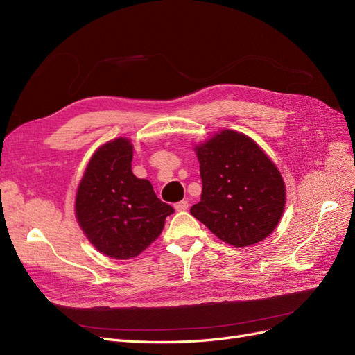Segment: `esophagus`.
Instances as JSON below:
<instances>
[{
    "instance_id": "1",
    "label": "esophagus",
    "mask_w": 355,
    "mask_h": 355,
    "mask_svg": "<svg viewBox=\"0 0 355 355\" xmlns=\"http://www.w3.org/2000/svg\"><path fill=\"white\" fill-rule=\"evenodd\" d=\"M188 207H189V202L187 200H182V201L175 204V209L178 211H185V210H188Z\"/></svg>"
}]
</instances>
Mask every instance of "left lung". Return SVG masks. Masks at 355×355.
<instances>
[{
    "label": "left lung",
    "mask_w": 355,
    "mask_h": 355,
    "mask_svg": "<svg viewBox=\"0 0 355 355\" xmlns=\"http://www.w3.org/2000/svg\"><path fill=\"white\" fill-rule=\"evenodd\" d=\"M202 182L191 214L222 241L247 247L262 241L282 219V173L249 136L222 130L196 146Z\"/></svg>",
    "instance_id": "8db88e82"
}]
</instances>
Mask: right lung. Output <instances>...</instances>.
<instances>
[{
    "label": "right lung",
    "mask_w": 355,
    "mask_h": 355,
    "mask_svg": "<svg viewBox=\"0 0 355 355\" xmlns=\"http://www.w3.org/2000/svg\"><path fill=\"white\" fill-rule=\"evenodd\" d=\"M133 146L118 137L96 151L78 185L75 216L89 241L105 256L130 259L158 239L175 209L151 182L132 171Z\"/></svg>",
    "instance_id": "obj_1"
}]
</instances>
